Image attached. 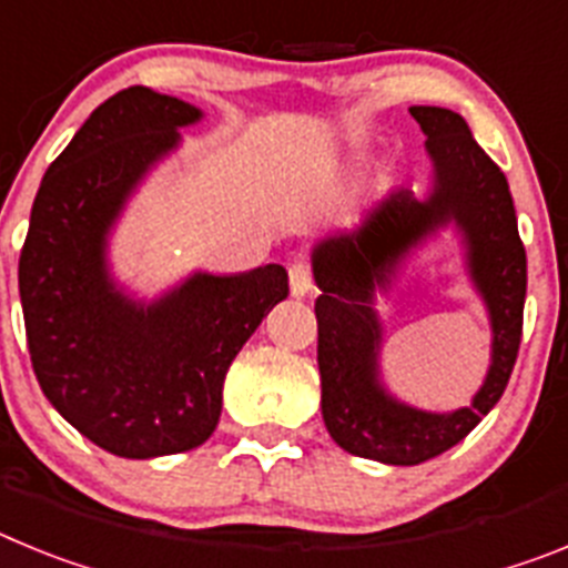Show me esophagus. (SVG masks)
<instances>
[{"label":"esophagus","mask_w":568,"mask_h":568,"mask_svg":"<svg viewBox=\"0 0 568 568\" xmlns=\"http://www.w3.org/2000/svg\"><path fill=\"white\" fill-rule=\"evenodd\" d=\"M313 287V267H310L307 261H295V264H290V290H293V295H307Z\"/></svg>","instance_id":"34e87169"}]
</instances>
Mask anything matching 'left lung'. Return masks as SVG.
<instances>
[{
    "label": "left lung",
    "instance_id": "1",
    "mask_svg": "<svg viewBox=\"0 0 568 568\" xmlns=\"http://www.w3.org/2000/svg\"><path fill=\"white\" fill-rule=\"evenodd\" d=\"M435 162V193L418 202L393 190L353 233L321 241L313 253L318 318L321 413L335 444L358 458L415 466L453 449L504 395L524 335L526 250L509 184L471 139L469 124L446 108L409 110ZM455 217L470 244L473 277L493 315V366L471 407L453 416L420 414L393 402L374 381L377 322L368 304L375 283L426 232Z\"/></svg>",
    "mask_w": 568,
    "mask_h": 568
}]
</instances>
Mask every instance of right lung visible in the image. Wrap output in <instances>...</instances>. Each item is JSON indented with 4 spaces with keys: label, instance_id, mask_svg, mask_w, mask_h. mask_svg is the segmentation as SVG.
Returning <instances> with one entry per match:
<instances>
[{
    "label": "right lung",
    "instance_id": "obj_1",
    "mask_svg": "<svg viewBox=\"0 0 568 568\" xmlns=\"http://www.w3.org/2000/svg\"><path fill=\"white\" fill-rule=\"evenodd\" d=\"M199 110L148 88L99 104L48 168L19 255L30 364L84 438L119 458L187 453L213 435L230 364L287 298V270L195 275L135 307L104 273V233Z\"/></svg>",
    "mask_w": 568,
    "mask_h": 568
}]
</instances>
